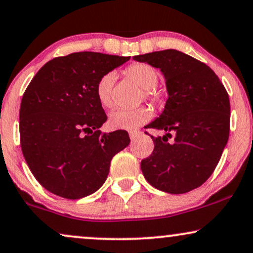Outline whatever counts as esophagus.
Returning a JSON list of instances; mask_svg holds the SVG:
<instances>
[{"label":"esophagus","mask_w":253,"mask_h":253,"mask_svg":"<svg viewBox=\"0 0 253 253\" xmlns=\"http://www.w3.org/2000/svg\"><path fill=\"white\" fill-rule=\"evenodd\" d=\"M140 134H141V132H140V130H129L130 140H135Z\"/></svg>","instance_id":"1"}]
</instances>
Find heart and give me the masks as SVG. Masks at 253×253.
I'll return each mask as SVG.
<instances>
[{
	"mask_svg": "<svg viewBox=\"0 0 253 253\" xmlns=\"http://www.w3.org/2000/svg\"><path fill=\"white\" fill-rule=\"evenodd\" d=\"M126 75L144 92V97L154 100L153 90L158 84L159 75L153 67L147 63H132L126 68ZM115 81L113 72L106 73L100 78L96 84V96L102 107L109 108L113 105L112 88ZM152 117L148 107H139L134 109H117L109 114L108 124L114 129H133L140 125L147 123Z\"/></svg>",
	"mask_w": 253,
	"mask_h": 253,
	"instance_id": "heart-1",
	"label": "heart"
}]
</instances>
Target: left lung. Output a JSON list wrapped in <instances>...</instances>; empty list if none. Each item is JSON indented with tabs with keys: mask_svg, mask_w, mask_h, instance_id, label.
Listing matches in <instances>:
<instances>
[{
	"mask_svg": "<svg viewBox=\"0 0 253 253\" xmlns=\"http://www.w3.org/2000/svg\"><path fill=\"white\" fill-rule=\"evenodd\" d=\"M159 68L166 81L163 113L147 128L153 153L141 161V171L153 187L172 194L186 193L203 185L220 160L230 133V100L215 73L199 60L175 49L133 56ZM175 139L168 142L170 133Z\"/></svg>",
	"mask_w": 253,
	"mask_h": 253,
	"instance_id": "left-lung-1",
	"label": "left lung"
}]
</instances>
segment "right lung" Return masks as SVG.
<instances>
[{
	"label": "right lung",
	"instance_id": "right-lung-1",
	"mask_svg": "<svg viewBox=\"0 0 253 253\" xmlns=\"http://www.w3.org/2000/svg\"><path fill=\"white\" fill-rule=\"evenodd\" d=\"M129 56L80 51L48 61L30 81L20 107L21 148L30 171L49 192L80 199L107 179L111 160L129 145L126 130L99 128L107 115L97 81Z\"/></svg>",
	"mask_w": 253,
	"mask_h": 253
}]
</instances>
